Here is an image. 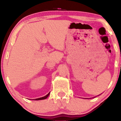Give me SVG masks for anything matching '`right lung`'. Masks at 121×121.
I'll list each match as a JSON object with an SVG mask.
<instances>
[{"mask_svg": "<svg viewBox=\"0 0 121 121\" xmlns=\"http://www.w3.org/2000/svg\"><path fill=\"white\" fill-rule=\"evenodd\" d=\"M49 93H48V94H47V95H45V96L43 97H41V98H36V99H34V100H41V99H46V98H47V97H48V96H49Z\"/></svg>", "mask_w": 121, "mask_h": 121, "instance_id": "right-lung-1", "label": "right lung"}]
</instances>
